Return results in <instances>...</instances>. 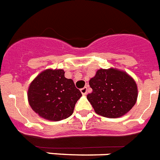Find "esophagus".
Returning <instances> with one entry per match:
<instances>
[{
    "label": "esophagus",
    "mask_w": 160,
    "mask_h": 160,
    "mask_svg": "<svg viewBox=\"0 0 160 160\" xmlns=\"http://www.w3.org/2000/svg\"><path fill=\"white\" fill-rule=\"evenodd\" d=\"M80 91H81L82 94V95H87V93H88V88H87V87H84V88H82Z\"/></svg>",
    "instance_id": "esophagus-1"
}]
</instances>
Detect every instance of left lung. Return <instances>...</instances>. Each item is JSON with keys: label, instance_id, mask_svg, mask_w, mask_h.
Masks as SVG:
<instances>
[{"label": "left lung", "instance_id": "left-lung-1", "mask_svg": "<svg viewBox=\"0 0 160 160\" xmlns=\"http://www.w3.org/2000/svg\"><path fill=\"white\" fill-rule=\"evenodd\" d=\"M89 85L92 92L87 98L95 112L103 117H121L130 111L137 102V83L123 71L101 68L91 78Z\"/></svg>", "mask_w": 160, "mask_h": 160}]
</instances>
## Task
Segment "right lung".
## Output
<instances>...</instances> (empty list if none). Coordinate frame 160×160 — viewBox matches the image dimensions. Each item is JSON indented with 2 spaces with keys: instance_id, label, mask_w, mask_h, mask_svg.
Segmentation results:
<instances>
[{
  "instance_id": "add662e5",
  "label": "right lung",
  "mask_w": 160,
  "mask_h": 160,
  "mask_svg": "<svg viewBox=\"0 0 160 160\" xmlns=\"http://www.w3.org/2000/svg\"><path fill=\"white\" fill-rule=\"evenodd\" d=\"M82 96L72 79L63 69H47L32 82L28 91L31 108L45 119L59 121L72 115Z\"/></svg>"
}]
</instances>
